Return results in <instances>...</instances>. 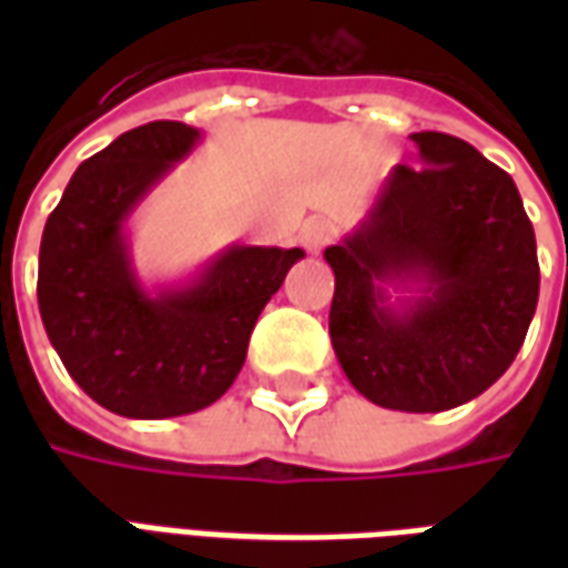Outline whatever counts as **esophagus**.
Listing matches in <instances>:
<instances>
[{
  "label": "esophagus",
  "mask_w": 568,
  "mask_h": 568,
  "mask_svg": "<svg viewBox=\"0 0 568 568\" xmlns=\"http://www.w3.org/2000/svg\"><path fill=\"white\" fill-rule=\"evenodd\" d=\"M334 236V227L328 219H310L304 227H301V246L307 248V252H322V248L332 243Z\"/></svg>",
  "instance_id": "esophagus-1"
}]
</instances>
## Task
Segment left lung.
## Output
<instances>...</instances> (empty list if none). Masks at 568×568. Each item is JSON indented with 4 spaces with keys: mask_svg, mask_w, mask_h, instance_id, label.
I'll list each match as a JSON object with an SVG mask.
<instances>
[{
    "mask_svg": "<svg viewBox=\"0 0 568 568\" xmlns=\"http://www.w3.org/2000/svg\"><path fill=\"white\" fill-rule=\"evenodd\" d=\"M410 140L423 166H393L356 231L325 248L328 332L368 402L438 414L489 389L524 346L536 231L511 175L475 145L435 130Z\"/></svg>",
    "mask_w": 568,
    "mask_h": 568,
    "instance_id": "left-lung-1",
    "label": "left lung"
}]
</instances>
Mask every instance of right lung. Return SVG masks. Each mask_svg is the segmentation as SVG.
Returning a JSON list of instances; mask_svg holds the SVG:
<instances>
[{"label": "right lung", "instance_id": "1", "mask_svg": "<svg viewBox=\"0 0 568 568\" xmlns=\"http://www.w3.org/2000/svg\"><path fill=\"white\" fill-rule=\"evenodd\" d=\"M200 142L182 121L121 133L81 163L39 248V313L69 377L130 419L194 414L219 402L246 362L248 334L304 248L227 246L191 283L149 292L128 219Z\"/></svg>", "mask_w": 568, "mask_h": 568}]
</instances>
